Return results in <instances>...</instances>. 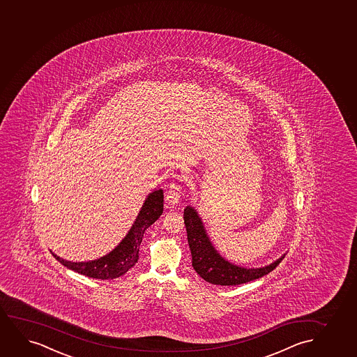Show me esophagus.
I'll return each mask as SVG.
<instances>
[{"label":"esophagus","mask_w":357,"mask_h":357,"mask_svg":"<svg viewBox=\"0 0 357 357\" xmlns=\"http://www.w3.org/2000/svg\"><path fill=\"white\" fill-rule=\"evenodd\" d=\"M181 199V186L178 184H171L166 192V203L171 207H174Z\"/></svg>","instance_id":"1"}]
</instances>
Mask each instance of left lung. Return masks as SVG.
Returning <instances> with one entry per match:
<instances>
[{"label": "left lung", "instance_id": "left-lung-1", "mask_svg": "<svg viewBox=\"0 0 357 357\" xmlns=\"http://www.w3.org/2000/svg\"><path fill=\"white\" fill-rule=\"evenodd\" d=\"M184 224L192 256V267L199 277L214 285L231 287L255 280L272 272L285 257L284 254L277 261L261 268H244L225 260L215 250L204 229L202 219L191 206L184 209Z\"/></svg>", "mask_w": 357, "mask_h": 357}]
</instances>
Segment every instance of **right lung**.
<instances>
[{
	"label": "right lung",
	"instance_id": "1",
	"mask_svg": "<svg viewBox=\"0 0 357 357\" xmlns=\"http://www.w3.org/2000/svg\"><path fill=\"white\" fill-rule=\"evenodd\" d=\"M162 211L163 191L161 189L155 190L148 195L128 234L109 254L88 262H72L63 260L54 252L52 254L65 267L77 273L83 274L85 277L101 280L121 277L137 264L142 238L150 225L154 224L159 219Z\"/></svg>",
	"mask_w": 357,
	"mask_h": 357
}]
</instances>
